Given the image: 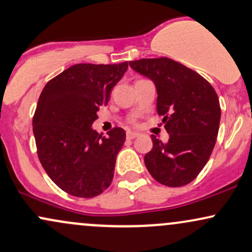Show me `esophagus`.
<instances>
[{"label": "esophagus", "instance_id": "obj_1", "mask_svg": "<svg viewBox=\"0 0 252 252\" xmlns=\"http://www.w3.org/2000/svg\"><path fill=\"white\" fill-rule=\"evenodd\" d=\"M126 137H127V139H134V138L139 137V133H137V132H127Z\"/></svg>", "mask_w": 252, "mask_h": 252}]
</instances>
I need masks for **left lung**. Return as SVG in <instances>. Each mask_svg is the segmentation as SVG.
Listing matches in <instances>:
<instances>
[{
	"instance_id": "1",
	"label": "left lung",
	"mask_w": 252,
	"mask_h": 252,
	"mask_svg": "<svg viewBox=\"0 0 252 252\" xmlns=\"http://www.w3.org/2000/svg\"><path fill=\"white\" fill-rule=\"evenodd\" d=\"M133 70L156 86L157 112L170 135L161 143L151 135L153 147L144 160L151 176L162 185L191 183L208 162L220 121L217 93L202 75L167 58L129 61Z\"/></svg>"
}]
</instances>
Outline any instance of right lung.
<instances>
[{"label": "right lung", "instance_id": "obj_1", "mask_svg": "<svg viewBox=\"0 0 252 252\" xmlns=\"http://www.w3.org/2000/svg\"><path fill=\"white\" fill-rule=\"evenodd\" d=\"M128 68L78 63L47 82L32 118L37 156L49 178L72 196H99L111 185L126 133L120 127L101 137L93 123Z\"/></svg>", "mask_w": 252, "mask_h": 252}]
</instances>
